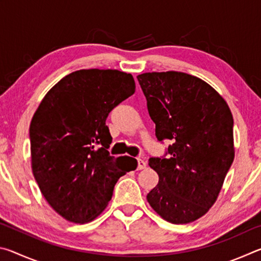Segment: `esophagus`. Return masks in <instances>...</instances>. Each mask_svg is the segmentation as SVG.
<instances>
[{"instance_id": "esophagus-1", "label": "esophagus", "mask_w": 261, "mask_h": 261, "mask_svg": "<svg viewBox=\"0 0 261 261\" xmlns=\"http://www.w3.org/2000/svg\"><path fill=\"white\" fill-rule=\"evenodd\" d=\"M137 162H138V170H141V169H145V168H146V166H147V163H146V161L145 160H143V159H137Z\"/></svg>"}]
</instances>
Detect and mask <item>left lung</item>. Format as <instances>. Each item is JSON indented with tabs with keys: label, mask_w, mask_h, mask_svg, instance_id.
I'll use <instances>...</instances> for the list:
<instances>
[{
	"label": "left lung",
	"mask_w": 261,
	"mask_h": 261,
	"mask_svg": "<svg viewBox=\"0 0 261 261\" xmlns=\"http://www.w3.org/2000/svg\"><path fill=\"white\" fill-rule=\"evenodd\" d=\"M159 141L171 140L148 166L159 183L147 201L168 222L201 218L218 198L235 156L233 120L226 101L200 78L167 71L139 74Z\"/></svg>",
	"instance_id": "1"
}]
</instances>
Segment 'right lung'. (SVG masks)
Segmentation results:
<instances>
[{"label":"right lung","mask_w":261,"mask_h":261,"mask_svg":"<svg viewBox=\"0 0 261 261\" xmlns=\"http://www.w3.org/2000/svg\"><path fill=\"white\" fill-rule=\"evenodd\" d=\"M135 90L130 73L78 70L39 105L30 125L32 171L48 204L65 220H94L112 199L118 178L137 168L134 158L110 155L106 125L109 113Z\"/></svg>","instance_id":"add662e5"}]
</instances>
